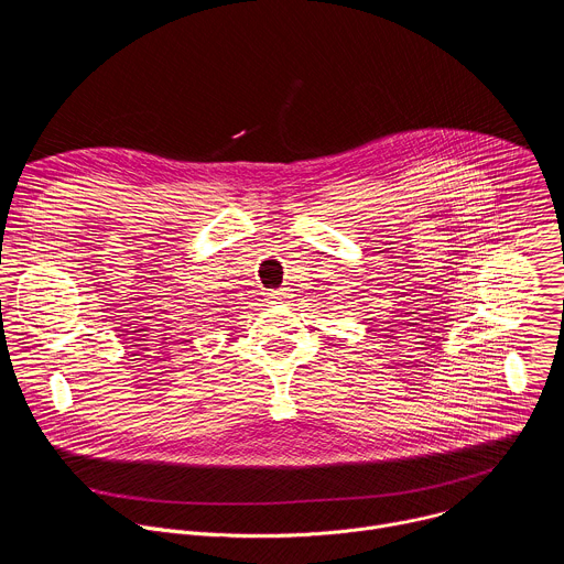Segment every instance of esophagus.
I'll return each mask as SVG.
<instances>
[{"label":"esophagus","instance_id":"esophagus-1","mask_svg":"<svg viewBox=\"0 0 564 564\" xmlns=\"http://www.w3.org/2000/svg\"><path fill=\"white\" fill-rule=\"evenodd\" d=\"M265 299H268V303H270V305H281V303H285L288 292H285V290H270Z\"/></svg>","mask_w":564,"mask_h":564}]
</instances>
